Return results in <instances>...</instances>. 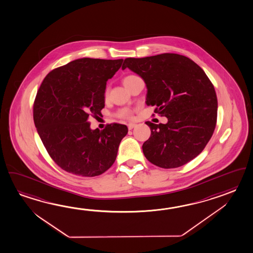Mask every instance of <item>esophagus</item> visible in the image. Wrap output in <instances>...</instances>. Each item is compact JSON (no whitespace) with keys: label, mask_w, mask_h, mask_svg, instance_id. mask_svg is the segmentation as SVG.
<instances>
[{"label":"esophagus","mask_w":253,"mask_h":253,"mask_svg":"<svg viewBox=\"0 0 253 253\" xmlns=\"http://www.w3.org/2000/svg\"><path fill=\"white\" fill-rule=\"evenodd\" d=\"M135 126H136V125L134 124V123H129V124L127 125V127H128L129 130H131V129L134 128Z\"/></svg>","instance_id":"34e87169"}]
</instances>
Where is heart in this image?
<instances>
[{
    "label": "heart",
    "instance_id": "1",
    "mask_svg": "<svg viewBox=\"0 0 253 253\" xmlns=\"http://www.w3.org/2000/svg\"><path fill=\"white\" fill-rule=\"evenodd\" d=\"M134 77H136V76H134V75H128V76H126L125 77L124 80H123V83L126 84V82H128L129 80L133 79ZM108 94V89H106L105 90V95L107 96ZM118 116H119V118H122V119H132V117H133V114H132V111L131 110H129L127 109H121L120 111H119V113H118Z\"/></svg>",
    "mask_w": 253,
    "mask_h": 253
}]
</instances>
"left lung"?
<instances>
[{"instance_id": "1", "label": "left lung", "mask_w": 253, "mask_h": 253, "mask_svg": "<svg viewBox=\"0 0 253 253\" xmlns=\"http://www.w3.org/2000/svg\"><path fill=\"white\" fill-rule=\"evenodd\" d=\"M126 68L144 80L146 104L168 119L166 124L145 123L151 136L143 144L144 156L164 169L180 167L197 157L212 137L217 117L215 90L202 68L169 53L126 58Z\"/></svg>"}]
</instances>
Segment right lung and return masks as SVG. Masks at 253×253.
Here are the masks:
<instances>
[{
    "label": "right lung",
    "instance_id": "add662e5",
    "mask_svg": "<svg viewBox=\"0 0 253 253\" xmlns=\"http://www.w3.org/2000/svg\"><path fill=\"white\" fill-rule=\"evenodd\" d=\"M123 59L80 58L51 71L36 96L33 119L47 153L70 173L94 177L114 164L125 125L90 129V116H100L105 107L108 80Z\"/></svg>",
    "mask_w": 253,
    "mask_h": 253
}]
</instances>
